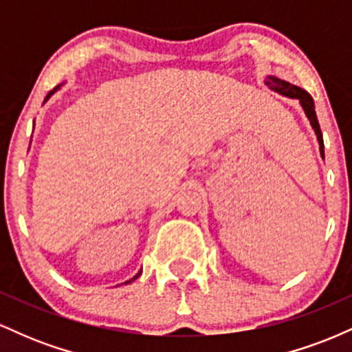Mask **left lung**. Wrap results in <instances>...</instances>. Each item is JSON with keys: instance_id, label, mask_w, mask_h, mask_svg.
<instances>
[{"instance_id": "left-lung-1", "label": "left lung", "mask_w": 352, "mask_h": 352, "mask_svg": "<svg viewBox=\"0 0 352 352\" xmlns=\"http://www.w3.org/2000/svg\"><path fill=\"white\" fill-rule=\"evenodd\" d=\"M266 86L272 89V91L278 92V94L285 96V98L300 100L302 111H305V114H306V117H308L311 127H313L314 134H316V139H318V144H319V153H321V157L324 159V142H322V132H321V127H319L316 111H314L313 98H311V96L305 91V89L294 86V84L286 82V80H283V79L274 78V76H268Z\"/></svg>"}]
</instances>
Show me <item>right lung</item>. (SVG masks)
I'll list each match as a JSON object with an SVG mask.
<instances>
[{"instance_id": "right-lung-1", "label": "right lung", "mask_w": 352, "mask_h": 352, "mask_svg": "<svg viewBox=\"0 0 352 352\" xmlns=\"http://www.w3.org/2000/svg\"><path fill=\"white\" fill-rule=\"evenodd\" d=\"M63 84H64V82H63ZM63 84H58V86H56L54 89H52V91H50V92H47V96H46V99H44V102H47V100H50V98H51V96H52V94H54V92H56V91H59V89H60V87H63ZM140 273H142V270H139V273H135V274H134V276H132V278H131V280H127V281L120 283V285H129V283L135 281V280H137V278H139V276H140Z\"/></svg>"}]
</instances>
